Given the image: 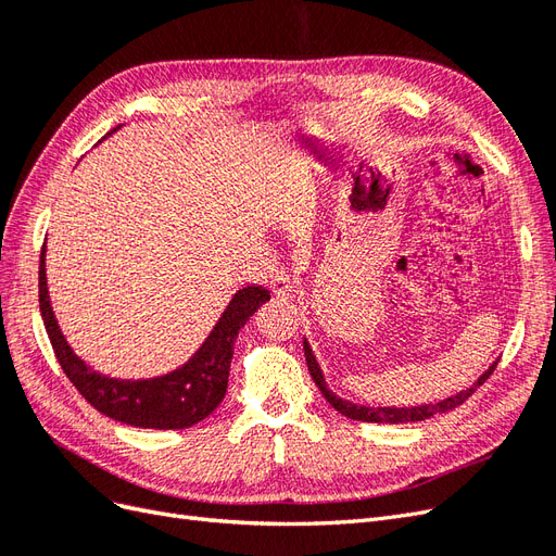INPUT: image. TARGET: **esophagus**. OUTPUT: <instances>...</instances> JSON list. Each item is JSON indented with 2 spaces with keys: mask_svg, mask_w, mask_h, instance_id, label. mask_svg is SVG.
Wrapping results in <instances>:
<instances>
[{
  "mask_svg": "<svg viewBox=\"0 0 556 556\" xmlns=\"http://www.w3.org/2000/svg\"><path fill=\"white\" fill-rule=\"evenodd\" d=\"M271 290H274V294L278 296V299H292L294 296V282H292V278L285 274V271H280V274H276L274 276V280H271Z\"/></svg>",
  "mask_w": 556,
  "mask_h": 556,
  "instance_id": "1",
  "label": "esophagus"
}]
</instances>
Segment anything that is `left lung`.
Segmentation results:
<instances>
[{
	"instance_id": "8db88e82",
	"label": "left lung",
	"mask_w": 556,
	"mask_h": 556,
	"mask_svg": "<svg viewBox=\"0 0 556 556\" xmlns=\"http://www.w3.org/2000/svg\"><path fill=\"white\" fill-rule=\"evenodd\" d=\"M304 352H306V364H308V371L315 380V384L319 387V392H323V396L329 401V406H333L336 410H339L341 415L350 417V419H359V422H378V425H406V422H422V419H429L433 415H441V413H447V410H454L457 406H462V403L473 394L478 387L490 378L494 374V368L498 364V359L486 368V371L478 378V382H473L470 387H466V390H462L459 394L454 396H447L439 403H422V406H410V408H394V406H362V403H352L348 399H341L336 396L329 387H327V380H325V374L323 368H319L313 350L308 345V341L304 339Z\"/></svg>"
}]
</instances>
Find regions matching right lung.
<instances>
[{"instance_id":"add662e5","label":"right lung","mask_w":556,"mask_h":556,"mask_svg":"<svg viewBox=\"0 0 556 556\" xmlns=\"http://www.w3.org/2000/svg\"><path fill=\"white\" fill-rule=\"evenodd\" d=\"M121 127L123 125H117V129ZM268 299H271V292L264 290L262 285H245V288L231 296L225 313L206 336V341L199 345V350L182 366L157 378H111L90 368L76 355L74 348L66 343L53 306H50L46 280V245L41 248L39 308L62 371L74 382L76 390L86 396L90 406L129 427L188 429L220 406L227 392L237 336L252 313Z\"/></svg>"}]
</instances>
